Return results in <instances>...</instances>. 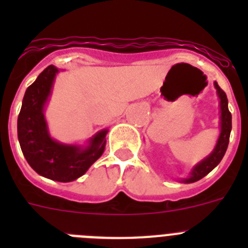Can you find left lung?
I'll return each instance as SVG.
<instances>
[{
	"mask_svg": "<svg viewBox=\"0 0 248 248\" xmlns=\"http://www.w3.org/2000/svg\"><path fill=\"white\" fill-rule=\"evenodd\" d=\"M215 88L217 91L218 99H220V137H218L217 143H216V146H215L211 154L207 157H205L202 161H200L198 165H195L192 168L191 172H190L187 179L181 180L185 184H191L195 183V181H199L200 179H202L203 176L209 174L210 171H212L220 164L223 155L226 153L227 146H229L230 133H231L232 128V117L229 110V102H227L226 93L218 87V84L216 82H215Z\"/></svg>",
	"mask_w": 248,
	"mask_h": 248,
	"instance_id": "8db88e82",
	"label": "left lung"
}]
</instances>
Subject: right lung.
Segmentation results:
<instances>
[{"instance_id": "right-lung-1", "label": "right lung", "mask_w": 248, "mask_h": 248, "mask_svg": "<svg viewBox=\"0 0 248 248\" xmlns=\"http://www.w3.org/2000/svg\"><path fill=\"white\" fill-rule=\"evenodd\" d=\"M58 72L54 65H48L27 88L17 120V134L22 153L37 174L69 183L84 175L102 156L108 130L97 133L87 146L62 144L50 138L43 113Z\"/></svg>"}]
</instances>
